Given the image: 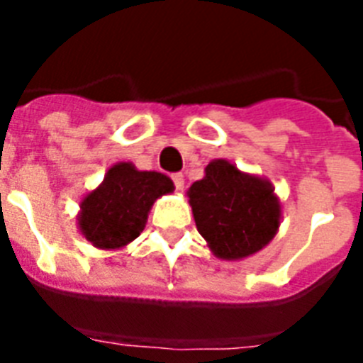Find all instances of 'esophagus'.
Masks as SVG:
<instances>
[{
	"label": "esophagus",
	"instance_id": "esophagus-1",
	"mask_svg": "<svg viewBox=\"0 0 363 363\" xmlns=\"http://www.w3.org/2000/svg\"><path fill=\"white\" fill-rule=\"evenodd\" d=\"M171 179H173V184H175L177 190H182V188H184V177H182V173H173Z\"/></svg>",
	"mask_w": 363,
	"mask_h": 363
}]
</instances>
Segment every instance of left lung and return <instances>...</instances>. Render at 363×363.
I'll list each match as a JSON object with an SVG mask.
<instances>
[{
    "label": "left lung",
    "mask_w": 363,
    "mask_h": 363,
    "mask_svg": "<svg viewBox=\"0 0 363 363\" xmlns=\"http://www.w3.org/2000/svg\"><path fill=\"white\" fill-rule=\"evenodd\" d=\"M188 198L198 232L218 258L239 259L258 252L281 222V205L269 182L245 175L226 160L211 162Z\"/></svg>",
    "instance_id": "8db88e82"
}]
</instances>
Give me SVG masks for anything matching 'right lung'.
I'll return each instance as SVG.
<instances>
[{"mask_svg":"<svg viewBox=\"0 0 363 363\" xmlns=\"http://www.w3.org/2000/svg\"><path fill=\"white\" fill-rule=\"evenodd\" d=\"M173 192V182L156 171H137L131 164L113 165L101 186L81 203L79 226L98 248H121L139 238L154 199Z\"/></svg>","mask_w":363,"mask_h":363,"instance_id":"right-lung-1","label":"right lung"}]
</instances>
